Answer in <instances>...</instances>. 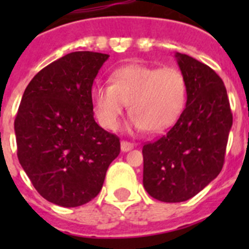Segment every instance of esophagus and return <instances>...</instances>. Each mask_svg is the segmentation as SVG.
Masks as SVG:
<instances>
[{"mask_svg": "<svg viewBox=\"0 0 249 249\" xmlns=\"http://www.w3.org/2000/svg\"><path fill=\"white\" fill-rule=\"evenodd\" d=\"M135 147V144L131 143V142H127V141H122L121 142V151L122 152H128Z\"/></svg>", "mask_w": 249, "mask_h": 249, "instance_id": "34e87169", "label": "esophagus"}]
</instances>
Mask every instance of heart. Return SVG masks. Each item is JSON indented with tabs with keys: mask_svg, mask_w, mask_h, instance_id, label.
Wrapping results in <instances>:
<instances>
[{
	"mask_svg": "<svg viewBox=\"0 0 249 249\" xmlns=\"http://www.w3.org/2000/svg\"><path fill=\"white\" fill-rule=\"evenodd\" d=\"M186 100L184 74L172 66H122L111 73L109 86L96 85L91 91L94 114L107 129L117 128L128 103L133 131L163 132L177 122Z\"/></svg>",
	"mask_w": 249,
	"mask_h": 249,
	"instance_id": "1",
	"label": "heart"
}]
</instances>
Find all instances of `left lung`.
<instances>
[{
  "instance_id": "1",
  "label": "left lung",
  "mask_w": 249,
  "mask_h": 249,
  "mask_svg": "<svg viewBox=\"0 0 249 249\" xmlns=\"http://www.w3.org/2000/svg\"><path fill=\"white\" fill-rule=\"evenodd\" d=\"M187 82L186 108L166 135L143 146V187L167 203L184 202L221 172L232 112L221 77L204 63L175 54Z\"/></svg>"
}]
</instances>
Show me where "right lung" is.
Returning <instances> with one entry per match:
<instances>
[{
  "label": "right lung",
  "mask_w": 249,
  "mask_h": 249,
  "mask_svg": "<svg viewBox=\"0 0 249 249\" xmlns=\"http://www.w3.org/2000/svg\"><path fill=\"white\" fill-rule=\"evenodd\" d=\"M108 54L78 51L31 80L15 120L17 157L37 192L51 203L78 207L100 193L120 155V138L93 118L91 91Z\"/></svg>",
  "instance_id": "add662e5"
}]
</instances>
